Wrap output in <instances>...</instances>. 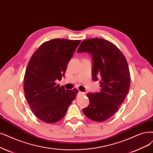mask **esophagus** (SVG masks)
<instances>
[{
    "instance_id": "34e87169",
    "label": "esophagus",
    "mask_w": 153,
    "mask_h": 153,
    "mask_svg": "<svg viewBox=\"0 0 153 153\" xmlns=\"http://www.w3.org/2000/svg\"><path fill=\"white\" fill-rule=\"evenodd\" d=\"M77 95H78V96H83V95H84V93L81 92V91H79Z\"/></svg>"
}]
</instances>
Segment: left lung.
Instances as JSON below:
<instances>
[{
  "label": "left lung",
  "mask_w": 153,
  "mask_h": 153,
  "mask_svg": "<svg viewBox=\"0 0 153 153\" xmlns=\"http://www.w3.org/2000/svg\"><path fill=\"white\" fill-rule=\"evenodd\" d=\"M78 53L87 52L92 56V79L100 80V91L88 93L89 105L84 114L94 122H103L119 109L128 92L131 75L127 62L121 51L103 38L82 41Z\"/></svg>",
  "instance_id": "left-lung-1"
}]
</instances>
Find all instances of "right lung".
<instances>
[{
  "instance_id": "1",
  "label": "right lung",
  "mask_w": 153,
  "mask_h": 153,
  "mask_svg": "<svg viewBox=\"0 0 153 153\" xmlns=\"http://www.w3.org/2000/svg\"><path fill=\"white\" fill-rule=\"evenodd\" d=\"M81 40L55 38L43 43L33 53L24 77V92L31 110L48 123L60 121L76 97L77 89L56 84L65 76L67 64Z\"/></svg>"
}]
</instances>
